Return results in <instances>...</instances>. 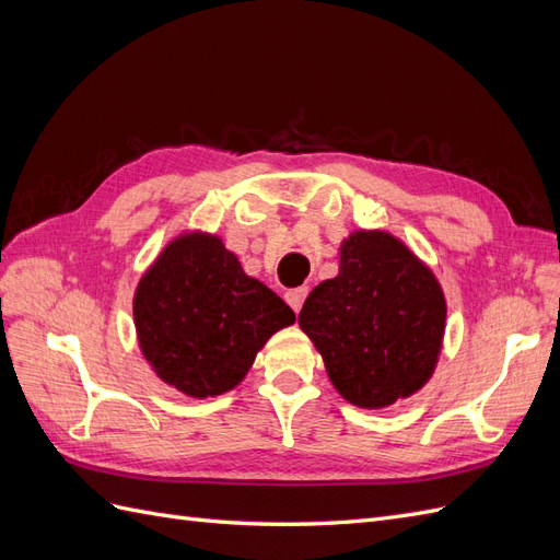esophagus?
<instances>
[{
  "label": "esophagus",
  "instance_id": "34e87169",
  "mask_svg": "<svg viewBox=\"0 0 560 560\" xmlns=\"http://www.w3.org/2000/svg\"><path fill=\"white\" fill-rule=\"evenodd\" d=\"M306 296H308V287H306V284L292 287V290H287V292H284V301L290 303L294 313H299V311H301V306H303V301H306Z\"/></svg>",
  "mask_w": 560,
  "mask_h": 560
}]
</instances>
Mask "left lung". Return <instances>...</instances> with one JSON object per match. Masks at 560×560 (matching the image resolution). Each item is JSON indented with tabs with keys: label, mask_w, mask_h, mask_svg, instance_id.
<instances>
[{
	"label": "left lung",
	"mask_w": 560,
	"mask_h": 560,
	"mask_svg": "<svg viewBox=\"0 0 560 560\" xmlns=\"http://www.w3.org/2000/svg\"><path fill=\"white\" fill-rule=\"evenodd\" d=\"M446 303L439 282L393 235L352 233L341 270L299 313L350 404L381 409L428 383L442 348Z\"/></svg>",
	"instance_id": "obj_1"
}]
</instances>
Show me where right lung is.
Returning <instances> with one entry per match:
<instances>
[{
  "instance_id": "right-lung-1",
  "label": "right lung",
  "mask_w": 560,
  "mask_h": 560,
  "mask_svg": "<svg viewBox=\"0 0 560 560\" xmlns=\"http://www.w3.org/2000/svg\"><path fill=\"white\" fill-rule=\"evenodd\" d=\"M294 311L212 235L167 245L135 294V327L156 374L189 397L238 385L270 334Z\"/></svg>"
}]
</instances>
